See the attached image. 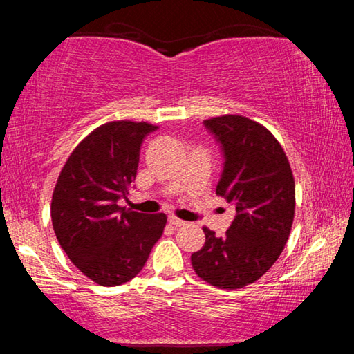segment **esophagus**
Here are the masks:
<instances>
[{
    "mask_svg": "<svg viewBox=\"0 0 354 354\" xmlns=\"http://www.w3.org/2000/svg\"><path fill=\"white\" fill-rule=\"evenodd\" d=\"M169 223L178 227V226H184V225H185V221H184V220H181V218L173 217V215H170V217H169Z\"/></svg>",
    "mask_w": 354,
    "mask_h": 354,
    "instance_id": "obj_1",
    "label": "esophagus"
}]
</instances>
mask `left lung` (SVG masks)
Segmentation results:
<instances>
[{"label":"left lung","mask_w":354,"mask_h":354,"mask_svg":"<svg viewBox=\"0 0 354 354\" xmlns=\"http://www.w3.org/2000/svg\"><path fill=\"white\" fill-rule=\"evenodd\" d=\"M203 124L223 156L215 192L234 203L236 215L223 237L203 227L206 242L192 254V267L209 284L241 289L259 279L283 251L295 214V183L286 153L262 124L242 115Z\"/></svg>","instance_id":"obj_1"}]
</instances>
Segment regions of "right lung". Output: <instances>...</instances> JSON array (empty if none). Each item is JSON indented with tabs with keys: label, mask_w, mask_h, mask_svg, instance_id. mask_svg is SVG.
Instances as JSON below:
<instances>
[{
	"label": "right lung",
	"mask_w": 354,
	"mask_h": 354,
	"mask_svg": "<svg viewBox=\"0 0 354 354\" xmlns=\"http://www.w3.org/2000/svg\"><path fill=\"white\" fill-rule=\"evenodd\" d=\"M156 129L123 120L97 128L70 154L53 192L57 242L100 286H120L139 274L164 232L165 214L118 206L136 179L142 142Z\"/></svg>",
	"instance_id": "1"
}]
</instances>
